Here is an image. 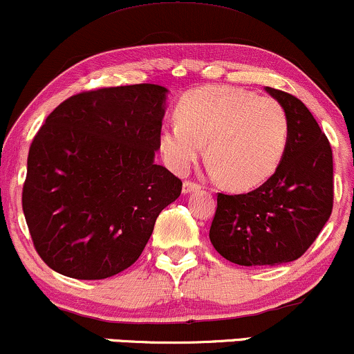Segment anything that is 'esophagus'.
Returning <instances> with one entry per match:
<instances>
[{
    "label": "esophagus",
    "mask_w": 354,
    "mask_h": 354,
    "mask_svg": "<svg viewBox=\"0 0 354 354\" xmlns=\"http://www.w3.org/2000/svg\"><path fill=\"white\" fill-rule=\"evenodd\" d=\"M201 189V185L197 184V182H192V180H185L184 185H182V192L184 194H190L194 192V190H198Z\"/></svg>",
    "instance_id": "esophagus-1"
}]
</instances>
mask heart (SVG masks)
<instances>
[{
  "label": "heart",
  "mask_w": 354,
  "mask_h": 354,
  "mask_svg": "<svg viewBox=\"0 0 354 354\" xmlns=\"http://www.w3.org/2000/svg\"><path fill=\"white\" fill-rule=\"evenodd\" d=\"M177 122L160 129L159 145L174 172L185 174L203 152L210 172L234 189H253L275 172L288 142L280 102L234 86L189 91L176 107Z\"/></svg>",
  "instance_id": "1"
}]
</instances>
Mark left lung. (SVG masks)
I'll list each match as a JSON object with an SVG mask.
<instances>
[{"mask_svg": "<svg viewBox=\"0 0 354 354\" xmlns=\"http://www.w3.org/2000/svg\"><path fill=\"white\" fill-rule=\"evenodd\" d=\"M283 106L288 142L272 177L248 194L217 195L210 242L243 267L293 261L310 248L333 210V152L308 107L265 87Z\"/></svg>", "mask_w": 354, "mask_h": 354, "instance_id": "obj_1", "label": "left lung"}]
</instances>
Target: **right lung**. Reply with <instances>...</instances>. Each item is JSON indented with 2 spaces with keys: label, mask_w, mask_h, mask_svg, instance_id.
<instances>
[{
  "label": "right lung",
  "mask_w": 354,
  "mask_h": 354,
  "mask_svg": "<svg viewBox=\"0 0 354 354\" xmlns=\"http://www.w3.org/2000/svg\"><path fill=\"white\" fill-rule=\"evenodd\" d=\"M167 89L132 84L71 95L28 153L23 212L36 252L77 280L118 275L139 259L182 182L153 162Z\"/></svg>",
  "instance_id": "add662e5"
}]
</instances>
